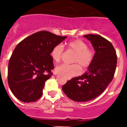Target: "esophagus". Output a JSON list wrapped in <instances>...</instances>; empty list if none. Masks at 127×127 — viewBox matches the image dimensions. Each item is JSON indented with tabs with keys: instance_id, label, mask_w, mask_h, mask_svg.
Segmentation results:
<instances>
[{
	"instance_id": "1",
	"label": "esophagus",
	"mask_w": 127,
	"mask_h": 127,
	"mask_svg": "<svg viewBox=\"0 0 127 127\" xmlns=\"http://www.w3.org/2000/svg\"><path fill=\"white\" fill-rule=\"evenodd\" d=\"M57 74V73H56V74Z\"/></svg>"
}]
</instances>
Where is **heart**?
<instances>
[{
    "mask_svg": "<svg viewBox=\"0 0 127 127\" xmlns=\"http://www.w3.org/2000/svg\"><path fill=\"white\" fill-rule=\"evenodd\" d=\"M67 50L74 53L70 65L62 64L58 66L56 71L65 77L70 78L79 74L83 69H88L92 65L94 58V51L88 48L87 44L81 39H76L67 44ZM64 54V48L61 44H57L52 48L50 56L55 62H60Z\"/></svg>",
    "mask_w": 127,
    "mask_h": 127,
    "instance_id": "heart-1",
    "label": "heart"
}]
</instances>
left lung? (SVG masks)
I'll list each match as a JSON object with an SVG mask.
<instances>
[{"label":"left lung","mask_w":127,"mask_h":127,"mask_svg":"<svg viewBox=\"0 0 127 127\" xmlns=\"http://www.w3.org/2000/svg\"><path fill=\"white\" fill-rule=\"evenodd\" d=\"M92 44L95 53L86 73L74 77L63 85L62 90L76 102L89 101L98 97L113 80L117 64V55L111 42L99 35H84Z\"/></svg>","instance_id":"left-lung-1"}]
</instances>
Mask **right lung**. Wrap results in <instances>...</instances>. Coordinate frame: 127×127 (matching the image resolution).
Wrapping results in <instances>:
<instances>
[{
    "label": "right lung",
    "instance_id": "obj_1",
    "mask_svg": "<svg viewBox=\"0 0 127 127\" xmlns=\"http://www.w3.org/2000/svg\"><path fill=\"white\" fill-rule=\"evenodd\" d=\"M66 37L43 30L16 46L9 62L7 80L11 92L20 101L33 102L41 98L54 69L50 52Z\"/></svg>",
    "mask_w": 127,
    "mask_h": 127
}]
</instances>
